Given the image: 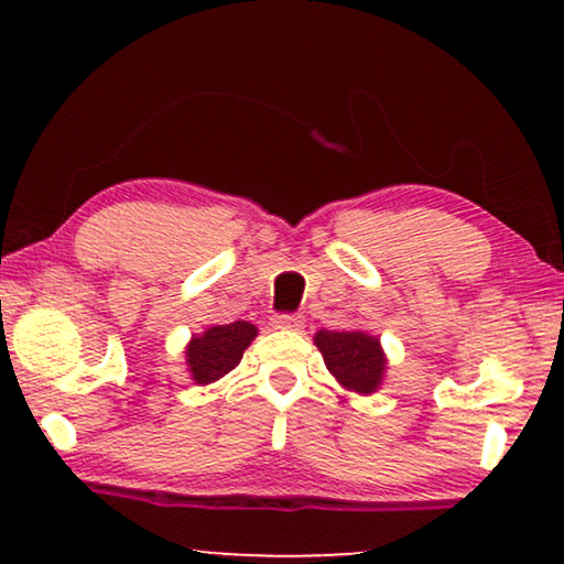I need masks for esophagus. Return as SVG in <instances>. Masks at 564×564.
Segmentation results:
<instances>
[{
    "instance_id": "34e87169",
    "label": "esophagus",
    "mask_w": 564,
    "mask_h": 564,
    "mask_svg": "<svg viewBox=\"0 0 564 564\" xmlns=\"http://www.w3.org/2000/svg\"><path fill=\"white\" fill-rule=\"evenodd\" d=\"M303 326H305L303 315H295V313H276V315H272V328L300 330Z\"/></svg>"
}]
</instances>
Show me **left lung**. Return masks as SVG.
<instances>
[{
  "mask_svg": "<svg viewBox=\"0 0 564 564\" xmlns=\"http://www.w3.org/2000/svg\"><path fill=\"white\" fill-rule=\"evenodd\" d=\"M315 346L321 349L328 372L344 388L369 395L382 382L384 354L375 336L361 330H318Z\"/></svg>",
  "mask_w": 564,
  "mask_h": 564,
  "instance_id": "1",
  "label": "left lung"
}]
</instances>
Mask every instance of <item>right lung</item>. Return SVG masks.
<instances>
[{"mask_svg":"<svg viewBox=\"0 0 564 564\" xmlns=\"http://www.w3.org/2000/svg\"><path fill=\"white\" fill-rule=\"evenodd\" d=\"M253 336H257V326H251L249 321H236L226 326H213L203 336L192 338L187 346L192 380L197 384L220 380L223 375L238 367Z\"/></svg>","mask_w":564,"mask_h":564,"instance_id":"right-lung-1","label":"right lung"}]
</instances>
